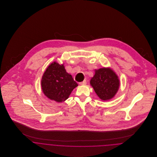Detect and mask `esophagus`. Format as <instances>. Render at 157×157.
<instances>
[{"label":"esophagus","mask_w":157,"mask_h":157,"mask_svg":"<svg viewBox=\"0 0 157 157\" xmlns=\"http://www.w3.org/2000/svg\"><path fill=\"white\" fill-rule=\"evenodd\" d=\"M86 80H84V81H83V82H80L79 83V84L80 85H86Z\"/></svg>","instance_id":"34e87169"}]
</instances>
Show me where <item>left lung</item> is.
I'll list each match as a JSON object with an SVG mask.
<instances>
[{
    "label": "left lung",
    "instance_id": "8db88e82",
    "mask_svg": "<svg viewBox=\"0 0 157 157\" xmlns=\"http://www.w3.org/2000/svg\"><path fill=\"white\" fill-rule=\"evenodd\" d=\"M90 83L97 95L102 100H108L115 95L119 88L120 82L115 73L108 68L95 70Z\"/></svg>",
    "mask_w": 157,
    "mask_h": 157
}]
</instances>
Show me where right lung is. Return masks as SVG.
<instances>
[{
  "mask_svg": "<svg viewBox=\"0 0 157 157\" xmlns=\"http://www.w3.org/2000/svg\"><path fill=\"white\" fill-rule=\"evenodd\" d=\"M41 85L45 95L57 102L67 100L72 90L78 86L71 75L67 72L63 65L57 62L51 63L47 67Z\"/></svg>",
  "mask_w": 157,
  "mask_h": 157,
  "instance_id": "right-lung-1",
  "label": "right lung"
}]
</instances>
